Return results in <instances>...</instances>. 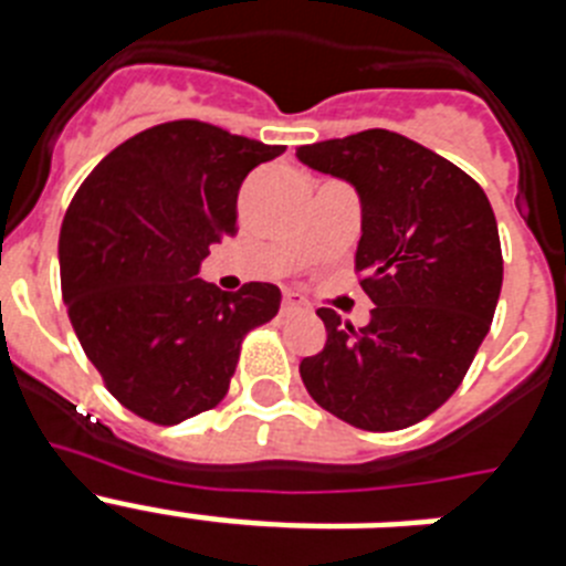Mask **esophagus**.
Returning <instances> with one entry per match:
<instances>
[{
  "instance_id": "34e87169",
  "label": "esophagus",
  "mask_w": 566,
  "mask_h": 566,
  "mask_svg": "<svg viewBox=\"0 0 566 566\" xmlns=\"http://www.w3.org/2000/svg\"><path fill=\"white\" fill-rule=\"evenodd\" d=\"M308 303L300 294L294 292H283V314H292V312H306Z\"/></svg>"
}]
</instances>
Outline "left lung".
I'll use <instances>...</instances> for the list:
<instances>
[{
    "label": "left lung",
    "mask_w": 566,
    "mask_h": 566,
    "mask_svg": "<svg viewBox=\"0 0 566 566\" xmlns=\"http://www.w3.org/2000/svg\"><path fill=\"white\" fill-rule=\"evenodd\" d=\"M297 158L357 189L354 269L374 303L363 328L319 308L328 339L300 363L303 385L363 431L417 424L457 391L493 323L504 266L488 195L457 164L391 129L306 144Z\"/></svg>",
    "instance_id": "8db88e82"
}]
</instances>
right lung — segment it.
Listing matches in <instances>:
<instances>
[{
    "instance_id": "1",
    "label": "right lung",
    "mask_w": 566,
    "mask_h": 566,
    "mask_svg": "<svg viewBox=\"0 0 566 566\" xmlns=\"http://www.w3.org/2000/svg\"><path fill=\"white\" fill-rule=\"evenodd\" d=\"M283 149L167 122L118 144L70 201L59 238L70 323L109 394L147 422L214 408L243 337L277 314L272 283L227 294L198 272L238 232L243 178Z\"/></svg>"
}]
</instances>
